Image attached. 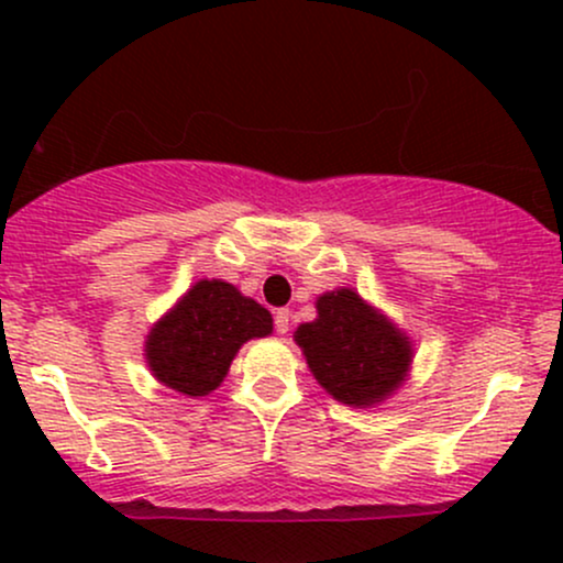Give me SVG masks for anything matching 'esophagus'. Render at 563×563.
<instances>
[{
	"label": "esophagus",
	"mask_w": 563,
	"mask_h": 563,
	"mask_svg": "<svg viewBox=\"0 0 563 563\" xmlns=\"http://www.w3.org/2000/svg\"><path fill=\"white\" fill-rule=\"evenodd\" d=\"M288 328H290V312H288V309H277V312H275V331L280 335H286Z\"/></svg>",
	"instance_id": "obj_1"
}]
</instances>
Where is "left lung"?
Returning a JSON list of instances; mask_svg holds the SVG:
<instances>
[{
  "instance_id": "8db88e82",
  "label": "left lung",
  "mask_w": 563,
  "mask_h": 563,
  "mask_svg": "<svg viewBox=\"0 0 563 563\" xmlns=\"http://www.w3.org/2000/svg\"><path fill=\"white\" fill-rule=\"evenodd\" d=\"M309 371L333 399L371 407L402 386L412 363L410 339L352 288L318 299V318L294 333Z\"/></svg>"
}]
</instances>
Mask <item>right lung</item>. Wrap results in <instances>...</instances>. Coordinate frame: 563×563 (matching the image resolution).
<instances>
[{
	"mask_svg": "<svg viewBox=\"0 0 563 563\" xmlns=\"http://www.w3.org/2000/svg\"><path fill=\"white\" fill-rule=\"evenodd\" d=\"M273 333V314L224 280H198L145 341V360L161 384L206 397L228 376L238 349Z\"/></svg>",
	"mask_w": 563,
	"mask_h": 563,
	"instance_id": "obj_1",
	"label": "right lung"
}]
</instances>
